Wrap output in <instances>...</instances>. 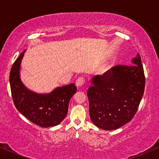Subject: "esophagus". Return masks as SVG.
<instances>
[{
	"label": "esophagus",
	"mask_w": 159,
	"mask_h": 159,
	"mask_svg": "<svg viewBox=\"0 0 159 159\" xmlns=\"http://www.w3.org/2000/svg\"><path fill=\"white\" fill-rule=\"evenodd\" d=\"M84 83V78L82 77H79L76 81V85H77L78 88H80V87L82 86Z\"/></svg>",
	"instance_id": "1"
}]
</instances>
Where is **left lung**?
<instances>
[{"instance_id":"8db88e82","label":"left lung","mask_w":159,"mask_h":159,"mask_svg":"<svg viewBox=\"0 0 159 159\" xmlns=\"http://www.w3.org/2000/svg\"><path fill=\"white\" fill-rule=\"evenodd\" d=\"M133 65H117L91 79L87 95L90 119L96 127L116 129L131 121L144 93L145 77L140 54Z\"/></svg>"}]
</instances>
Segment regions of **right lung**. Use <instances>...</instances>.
I'll return each mask as SVG.
<instances>
[{
	"mask_svg": "<svg viewBox=\"0 0 159 159\" xmlns=\"http://www.w3.org/2000/svg\"><path fill=\"white\" fill-rule=\"evenodd\" d=\"M25 51L15 61L10 71V86L16 109L32 123L42 127L56 126L68 112L69 103L77 92L75 84L57 88L48 94H38L28 90L21 82L19 69Z\"/></svg>",
	"mask_w": 159,
	"mask_h": 159,
	"instance_id": "obj_1",
	"label": "right lung"
}]
</instances>
